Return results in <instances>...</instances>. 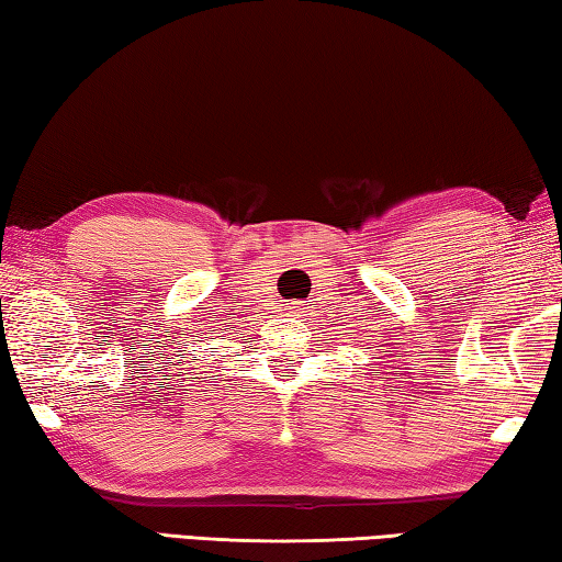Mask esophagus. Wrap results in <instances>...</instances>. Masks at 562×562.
<instances>
[{
    "mask_svg": "<svg viewBox=\"0 0 562 562\" xmlns=\"http://www.w3.org/2000/svg\"><path fill=\"white\" fill-rule=\"evenodd\" d=\"M290 310H292V313H295V315H305V313H307L305 305H292Z\"/></svg>",
    "mask_w": 562,
    "mask_h": 562,
    "instance_id": "1",
    "label": "esophagus"
}]
</instances>
